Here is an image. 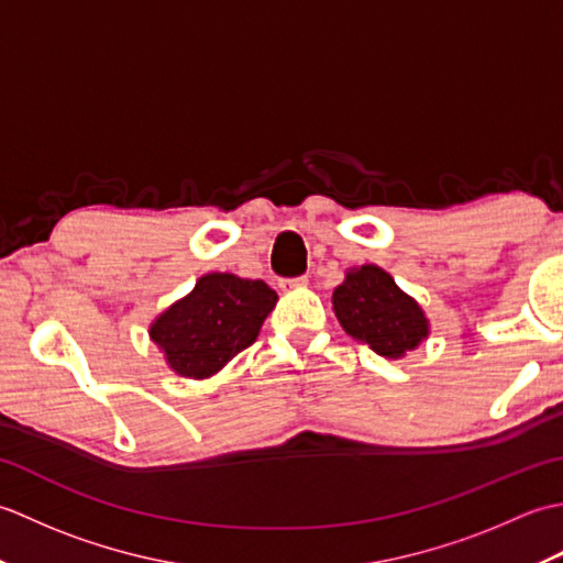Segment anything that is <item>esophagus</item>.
<instances>
[{
  "label": "esophagus",
  "mask_w": 563,
  "mask_h": 563,
  "mask_svg": "<svg viewBox=\"0 0 563 563\" xmlns=\"http://www.w3.org/2000/svg\"><path fill=\"white\" fill-rule=\"evenodd\" d=\"M307 275H300V278H292V280H288V285L290 288H307Z\"/></svg>",
  "instance_id": "1"
}]
</instances>
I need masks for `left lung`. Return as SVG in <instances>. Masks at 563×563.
Returning <instances> with one entry per match:
<instances>
[{
  "mask_svg": "<svg viewBox=\"0 0 563 563\" xmlns=\"http://www.w3.org/2000/svg\"><path fill=\"white\" fill-rule=\"evenodd\" d=\"M331 302L343 331L377 355L397 361L428 339L430 324L421 305L373 263L345 273Z\"/></svg>",
  "mask_w": 563,
  "mask_h": 563,
  "instance_id": "8db88e82",
  "label": "left lung"
}]
</instances>
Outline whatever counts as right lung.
Here are the masks:
<instances>
[{
  "label": "right lung",
  "instance_id": "obj_1",
  "mask_svg": "<svg viewBox=\"0 0 563 563\" xmlns=\"http://www.w3.org/2000/svg\"><path fill=\"white\" fill-rule=\"evenodd\" d=\"M278 295L263 280L208 273L152 321L150 339L176 375L206 379L256 341Z\"/></svg>",
  "mask_w": 563,
  "mask_h": 563
}]
</instances>
